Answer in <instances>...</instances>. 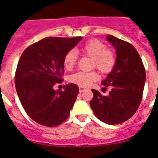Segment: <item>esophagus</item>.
Wrapping results in <instances>:
<instances>
[{
    "label": "esophagus",
    "instance_id": "1",
    "mask_svg": "<svg viewBox=\"0 0 158 158\" xmlns=\"http://www.w3.org/2000/svg\"><path fill=\"white\" fill-rule=\"evenodd\" d=\"M87 89H88L86 87H84V86H79V91H80L81 93L85 91V90H87Z\"/></svg>",
    "mask_w": 158,
    "mask_h": 158
}]
</instances>
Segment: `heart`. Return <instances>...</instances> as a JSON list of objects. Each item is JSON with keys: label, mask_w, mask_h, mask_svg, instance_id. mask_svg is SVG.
<instances>
[{"label": "heart", "mask_w": 158, "mask_h": 158, "mask_svg": "<svg viewBox=\"0 0 158 158\" xmlns=\"http://www.w3.org/2000/svg\"><path fill=\"white\" fill-rule=\"evenodd\" d=\"M83 54L93 58V65L103 73H109L112 70L116 63V57L103 42L98 40H92L86 42L81 47ZM77 53L74 50H70L64 57V65L67 69H72L77 62ZM100 76L96 72L79 71L69 77V81L73 83L84 86L90 85L93 82L99 80Z\"/></svg>", "instance_id": "heart-1"}]
</instances>
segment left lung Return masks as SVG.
Returning a JSON list of instances; mask_svg holds the SVG:
<instances>
[{"label":"left lung","mask_w":158,"mask_h":158,"mask_svg":"<svg viewBox=\"0 0 158 158\" xmlns=\"http://www.w3.org/2000/svg\"><path fill=\"white\" fill-rule=\"evenodd\" d=\"M116 51V63L102 85L111 88L107 96L92 89L90 106L95 115L110 125L121 123L134 115L142 99L146 71L141 57L131 43L113 35L106 37ZM107 89V88H105Z\"/></svg>","instance_id":"8db88e82"}]
</instances>
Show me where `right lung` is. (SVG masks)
I'll use <instances>...</instances> for the list:
<instances>
[{"label": "right lung", "mask_w": 158, "mask_h": 158, "mask_svg": "<svg viewBox=\"0 0 158 158\" xmlns=\"http://www.w3.org/2000/svg\"><path fill=\"white\" fill-rule=\"evenodd\" d=\"M82 37H47L25 49L18 62L15 85L23 109L37 123L52 127L69 115L79 88L75 84L65 90H54L63 81L64 57Z\"/></svg>", "instance_id": "obj_1"}]
</instances>
